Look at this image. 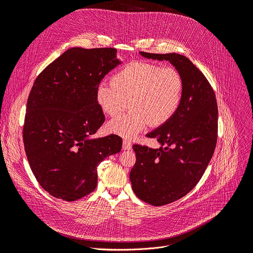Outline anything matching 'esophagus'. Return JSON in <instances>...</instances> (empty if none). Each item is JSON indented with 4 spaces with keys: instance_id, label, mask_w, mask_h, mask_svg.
I'll return each mask as SVG.
<instances>
[{
    "instance_id": "1",
    "label": "esophagus",
    "mask_w": 253,
    "mask_h": 253,
    "mask_svg": "<svg viewBox=\"0 0 253 253\" xmlns=\"http://www.w3.org/2000/svg\"><path fill=\"white\" fill-rule=\"evenodd\" d=\"M131 147H132V144H131L130 140H128V139L123 140V149L124 150H130Z\"/></svg>"
}]
</instances>
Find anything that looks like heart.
Here are the masks:
<instances>
[{
    "label": "heart",
    "instance_id": "heart-1",
    "mask_svg": "<svg viewBox=\"0 0 253 253\" xmlns=\"http://www.w3.org/2000/svg\"><path fill=\"white\" fill-rule=\"evenodd\" d=\"M184 90L182 75L173 68L148 62L129 63L120 69L111 84H99L96 101L101 111L117 117L129 106L127 114L107 124L109 132L133 138L148 124H167L179 111Z\"/></svg>",
    "mask_w": 253,
    "mask_h": 253
}]
</instances>
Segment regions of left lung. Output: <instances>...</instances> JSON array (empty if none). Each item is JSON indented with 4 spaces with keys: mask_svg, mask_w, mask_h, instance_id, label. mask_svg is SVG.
<instances>
[{
    "mask_svg": "<svg viewBox=\"0 0 253 253\" xmlns=\"http://www.w3.org/2000/svg\"><path fill=\"white\" fill-rule=\"evenodd\" d=\"M139 53L147 59L169 61L184 82L177 114L147 135L156 138L161 147L133 145L132 189L139 200L158 207L180 200L202 179L216 147L218 108L213 87L188 58L174 52Z\"/></svg>",
    "mask_w": 253,
    "mask_h": 253,
    "instance_id": "left-lung-1",
    "label": "left lung"
}]
</instances>
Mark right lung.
Here are the masks:
<instances>
[{"instance_id":"obj_1","label":"right lung","mask_w":253,"mask_h":253,"mask_svg":"<svg viewBox=\"0 0 253 253\" xmlns=\"http://www.w3.org/2000/svg\"><path fill=\"white\" fill-rule=\"evenodd\" d=\"M113 47H72L35 80L23 129L25 151L41 187L74 202L93 192L97 167L119 153L122 138H90L105 120L96 101L104 76L120 64Z\"/></svg>"}]
</instances>
